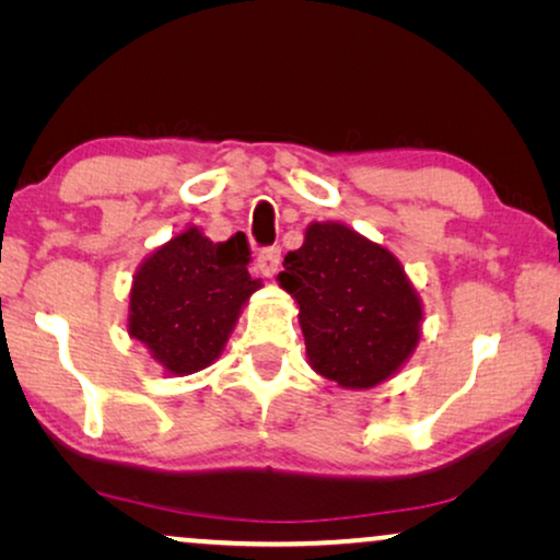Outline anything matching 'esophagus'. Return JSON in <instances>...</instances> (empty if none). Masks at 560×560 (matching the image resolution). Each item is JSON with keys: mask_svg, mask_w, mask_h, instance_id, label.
Returning a JSON list of instances; mask_svg holds the SVG:
<instances>
[{"mask_svg": "<svg viewBox=\"0 0 560 560\" xmlns=\"http://www.w3.org/2000/svg\"><path fill=\"white\" fill-rule=\"evenodd\" d=\"M257 267H259V272L267 275V278H272L280 267V247H267L259 252Z\"/></svg>", "mask_w": 560, "mask_h": 560, "instance_id": "obj_1", "label": "esophagus"}]
</instances>
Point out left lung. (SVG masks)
Instances as JSON below:
<instances>
[{"label":"left lung","instance_id":"8db88e82","mask_svg":"<svg viewBox=\"0 0 560 560\" xmlns=\"http://www.w3.org/2000/svg\"><path fill=\"white\" fill-rule=\"evenodd\" d=\"M280 288L298 303L313 372L370 389L400 372L420 341L423 303L393 252L339 221H313L288 252Z\"/></svg>","mask_w":560,"mask_h":560}]
</instances>
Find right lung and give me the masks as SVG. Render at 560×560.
Wrapping results in <instances>:
<instances>
[{"instance_id":"right-lung-1","label":"right lung","mask_w":560,"mask_h":560,"mask_svg":"<svg viewBox=\"0 0 560 560\" xmlns=\"http://www.w3.org/2000/svg\"><path fill=\"white\" fill-rule=\"evenodd\" d=\"M247 236L211 242L198 226L175 234L137 267L127 331L165 374L186 377L217 362L262 280L247 270Z\"/></svg>"}]
</instances>
